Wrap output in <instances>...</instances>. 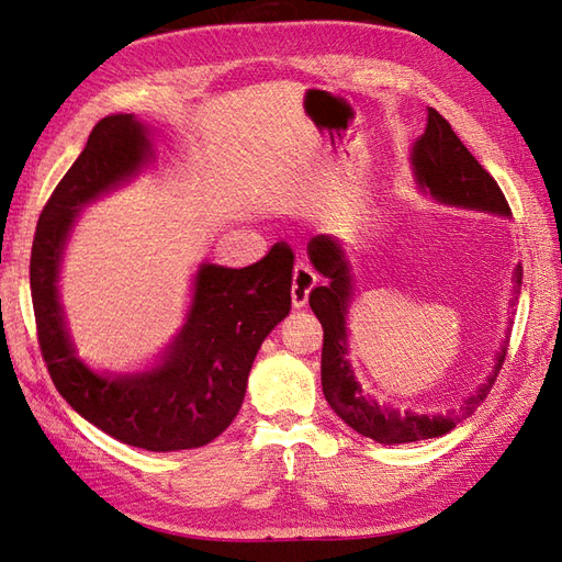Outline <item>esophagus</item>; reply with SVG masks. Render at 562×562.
Returning <instances> with one entry per match:
<instances>
[{
	"instance_id": "1",
	"label": "esophagus",
	"mask_w": 562,
	"mask_h": 562,
	"mask_svg": "<svg viewBox=\"0 0 562 562\" xmlns=\"http://www.w3.org/2000/svg\"><path fill=\"white\" fill-rule=\"evenodd\" d=\"M314 283H316V274L312 271V267L304 262H297L293 267V288H291L295 307H304V304H307Z\"/></svg>"
}]
</instances>
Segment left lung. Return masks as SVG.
Listing matches in <instances>:
<instances>
[{
    "mask_svg": "<svg viewBox=\"0 0 562 562\" xmlns=\"http://www.w3.org/2000/svg\"><path fill=\"white\" fill-rule=\"evenodd\" d=\"M413 168L422 190H429L438 201L450 206L487 211L497 215H512L508 201L499 190L497 180L475 161V157L457 138V133L448 124L446 116H440L429 108L427 131L413 147ZM310 260L321 277L328 281L316 285L310 293V307L323 326V351H321V384L326 401L333 411L342 417L353 431L368 436L378 443H415L443 436L454 429L457 422H462L475 413L495 384L499 370L506 359V349L497 353V363L492 375L469 391L454 407L438 415H422L413 411H396V407L380 405L372 401L361 384L353 380V370L347 361V304L351 302V277L345 250L335 239L326 234H318L307 246ZM514 291L522 283V267H516Z\"/></svg>",
    "mask_w": 562,
    "mask_h": 562,
    "instance_id": "8db88e82",
    "label": "left lung"
}]
</instances>
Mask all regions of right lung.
<instances>
[{
  "label": "right lung",
  "instance_id": "1",
  "mask_svg": "<svg viewBox=\"0 0 562 562\" xmlns=\"http://www.w3.org/2000/svg\"><path fill=\"white\" fill-rule=\"evenodd\" d=\"M149 157L147 131L133 114L100 119L40 215L30 291L40 349L60 396L126 446L173 452L211 443L239 413L255 353L291 312L295 252L279 241L244 269L201 265L192 312L166 361L143 375H95L65 330L56 291L60 255L83 203L138 173Z\"/></svg>",
  "mask_w": 562,
  "mask_h": 562
}]
</instances>
